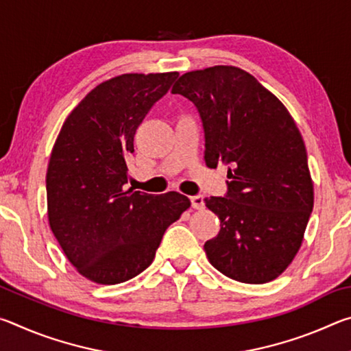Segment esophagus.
<instances>
[{"instance_id": "34e87169", "label": "esophagus", "mask_w": 351, "mask_h": 351, "mask_svg": "<svg viewBox=\"0 0 351 351\" xmlns=\"http://www.w3.org/2000/svg\"><path fill=\"white\" fill-rule=\"evenodd\" d=\"M190 203H192V207L193 209H203L204 207V199L203 197H199V195H193V197H190Z\"/></svg>"}]
</instances>
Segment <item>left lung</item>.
I'll return each mask as SVG.
<instances>
[{
	"label": "left lung",
	"mask_w": 351,
	"mask_h": 351,
	"mask_svg": "<svg viewBox=\"0 0 351 351\" xmlns=\"http://www.w3.org/2000/svg\"><path fill=\"white\" fill-rule=\"evenodd\" d=\"M197 106L206 165H228L226 197L206 198L219 229L206 241L213 268L243 283H266L288 268L304 241L314 192L294 119L254 75L235 66L182 74L173 88Z\"/></svg>",
	"instance_id": "8db88e82"
}]
</instances>
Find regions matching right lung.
Segmentation results:
<instances>
[{"label": "right lung", "instance_id": "1", "mask_svg": "<svg viewBox=\"0 0 351 351\" xmlns=\"http://www.w3.org/2000/svg\"><path fill=\"white\" fill-rule=\"evenodd\" d=\"M178 73L122 74L71 111L46 173L47 218L74 268L100 285L127 282L152 265L165 229L190 199L123 190L136 130Z\"/></svg>", "mask_w": 351, "mask_h": 351}]
</instances>
